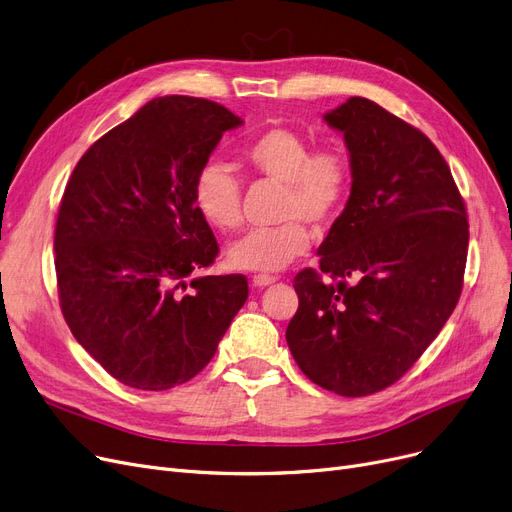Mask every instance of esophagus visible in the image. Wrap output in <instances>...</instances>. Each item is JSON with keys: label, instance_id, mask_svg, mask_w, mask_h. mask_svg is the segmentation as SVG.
Here are the masks:
<instances>
[{"label": "esophagus", "instance_id": "1", "mask_svg": "<svg viewBox=\"0 0 512 512\" xmlns=\"http://www.w3.org/2000/svg\"><path fill=\"white\" fill-rule=\"evenodd\" d=\"M276 282V278L274 276H268V274H257V276H253V286H257V288H265V286H270V284H274Z\"/></svg>", "mask_w": 512, "mask_h": 512}]
</instances>
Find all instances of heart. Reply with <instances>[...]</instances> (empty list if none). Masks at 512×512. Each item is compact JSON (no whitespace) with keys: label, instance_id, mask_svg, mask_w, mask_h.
Wrapping results in <instances>:
<instances>
[{"label":"heart","instance_id":"obj_1","mask_svg":"<svg viewBox=\"0 0 512 512\" xmlns=\"http://www.w3.org/2000/svg\"><path fill=\"white\" fill-rule=\"evenodd\" d=\"M309 148V140L291 127H270L242 146V161L253 175L284 186L278 213L284 224L234 240L226 251L230 268L261 274L284 270L311 247L303 221L322 230L343 211L351 192L347 154L337 146ZM192 194L209 226L221 232L240 226L242 182L228 163L207 161L196 173Z\"/></svg>","mask_w":512,"mask_h":512}]
</instances>
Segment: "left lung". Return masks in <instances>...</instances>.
Masks as SVG:
<instances>
[{
  "instance_id": "8db88e82",
  "label": "left lung",
  "mask_w": 512,
  "mask_h": 512,
  "mask_svg": "<svg viewBox=\"0 0 512 512\" xmlns=\"http://www.w3.org/2000/svg\"><path fill=\"white\" fill-rule=\"evenodd\" d=\"M343 133L351 194L320 244V271L295 276L286 343L309 381L343 397L393 385L460 299L469 219L435 144L366 98L324 115ZM352 284H348V280Z\"/></svg>"
}]
</instances>
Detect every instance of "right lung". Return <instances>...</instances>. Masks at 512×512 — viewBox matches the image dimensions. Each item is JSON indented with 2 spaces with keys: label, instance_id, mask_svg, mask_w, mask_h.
I'll return each instance as SVG.
<instances>
[{
  "label": "right lung",
  "instance_id": "obj_1",
  "mask_svg": "<svg viewBox=\"0 0 512 512\" xmlns=\"http://www.w3.org/2000/svg\"><path fill=\"white\" fill-rule=\"evenodd\" d=\"M240 125L205 98H154L94 142L64 188L54 234L62 316L127 387L190 381L249 297L240 274L198 276L219 247L192 194L224 131Z\"/></svg>",
  "mask_w": 512,
  "mask_h": 512
}]
</instances>
